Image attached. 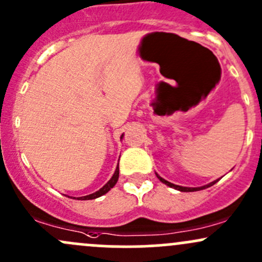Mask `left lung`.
<instances>
[{"mask_svg": "<svg viewBox=\"0 0 262 262\" xmlns=\"http://www.w3.org/2000/svg\"><path fill=\"white\" fill-rule=\"evenodd\" d=\"M156 176L159 177V180H160V181H161V182H164V184H165V185H167V186H170V187H173V188H176V190H179V191H184V192H192V191L204 190V188H207V187L212 186V185H215L216 182L219 181V180H216V181L211 182V184H209V185H205V186H201V187H182V186H179V185H173V184H171V182L166 181L165 179H162V177L157 175V173H156Z\"/></svg>", "mask_w": 262, "mask_h": 262, "instance_id": "1", "label": "left lung"}]
</instances>
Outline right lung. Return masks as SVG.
I'll use <instances>...</instances> for the list:
<instances>
[{
  "label": "right lung",
  "instance_id": "obj_1",
  "mask_svg": "<svg viewBox=\"0 0 262 262\" xmlns=\"http://www.w3.org/2000/svg\"><path fill=\"white\" fill-rule=\"evenodd\" d=\"M119 171H120V168H119V166H117V167H116V171H115V173H114V176L111 177V180H110V181L107 182V184L105 185V186H103V187H101L100 190L96 191V192L91 193V195L82 196V198H80V199H81V200H94V199H97V198H100V196L105 195L106 192H108V191L111 190V188L114 187L115 185H116L117 180H119Z\"/></svg>",
  "mask_w": 262,
  "mask_h": 262
}]
</instances>
